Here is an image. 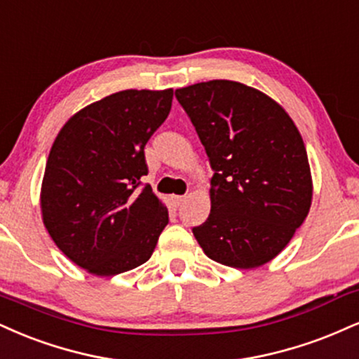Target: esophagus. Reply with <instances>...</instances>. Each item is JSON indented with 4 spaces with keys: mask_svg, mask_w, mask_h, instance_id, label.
Listing matches in <instances>:
<instances>
[{
    "mask_svg": "<svg viewBox=\"0 0 359 359\" xmlns=\"http://www.w3.org/2000/svg\"><path fill=\"white\" fill-rule=\"evenodd\" d=\"M184 198L185 196H172V204H174V207H179L184 202Z\"/></svg>",
    "mask_w": 359,
    "mask_h": 359,
    "instance_id": "34e87169",
    "label": "esophagus"
}]
</instances>
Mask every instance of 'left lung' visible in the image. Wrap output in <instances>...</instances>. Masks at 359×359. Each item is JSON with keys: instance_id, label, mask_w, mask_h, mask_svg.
Returning a JSON list of instances; mask_svg holds the SVG:
<instances>
[{"instance_id": "obj_1", "label": "left lung", "mask_w": 359, "mask_h": 359, "mask_svg": "<svg viewBox=\"0 0 359 359\" xmlns=\"http://www.w3.org/2000/svg\"><path fill=\"white\" fill-rule=\"evenodd\" d=\"M209 157L210 214L192 232L204 252L250 269L286 248L309 212L308 154L294 122L273 98L239 81L175 90Z\"/></svg>"}]
</instances>
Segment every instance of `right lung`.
<instances>
[{
    "instance_id": "1",
    "label": "right lung",
    "mask_w": 359,
    "mask_h": 359,
    "mask_svg": "<svg viewBox=\"0 0 359 359\" xmlns=\"http://www.w3.org/2000/svg\"><path fill=\"white\" fill-rule=\"evenodd\" d=\"M174 90H123L73 115L51 147L41 185L46 231L67 257L97 276L144 264L168 224L142 177L145 145L165 122Z\"/></svg>"
}]
</instances>
